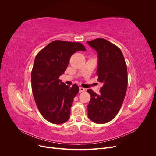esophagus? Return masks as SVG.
I'll return each mask as SVG.
<instances>
[{
    "label": "esophagus",
    "mask_w": 156,
    "mask_h": 156,
    "mask_svg": "<svg viewBox=\"0 0 156 156\" xmlns=\"http://www.w3.org/2000/svg\"><path fill=\"white\" fill-rule=\"evenodd\" d=\"M85 91V89L83 87H80L79 88V92H84Z\"/></svg>",
    "instance_id": "1"
}]
</instances>
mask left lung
<instances>
[{
    "mask_svg": "<svg viewBox=\"0 0 156 156\" xmlns=\"http://www.w3.org/2000/svg\"><path fill=\"white\" fill-rule=\"evenodd\" d=\"M98 56V81L103 84L100 94L91 89L87 92L90 100L87 105L90 120L97 124L112 120L119 112L127 87V70L124 55L118 47L103 38L87 41Z\"/></svg>",
    "mask_w": 156,
    "mask_h": 156,
    "instance_id": "left-lung-1",
    "label": "left lung"
}]
</instances>
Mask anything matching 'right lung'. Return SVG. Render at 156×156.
Masks as SVG:
<instances>
[{
	"instance_id": "1",
	"label": "right lung",
	"mask_w": 156,
	"mask_h": 156,
	"mask_svg": "<svg viewBox=\"0 0 156 156\" xmlns=\"http://www.w3.org/2000/svg\"><path fill=\"white\" fill-rule=\"evenodd\" d=\"M79 51H86L81 43L55 40L36 56L31 72L32 93L41 115L51 123L63 124L69 119L79 89L75 84L72 87L66 85L59 77L64 73L71 56Z\"/></svg>"
}]
</instances>
